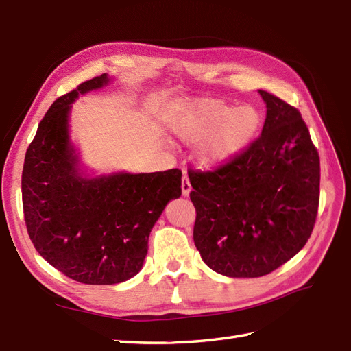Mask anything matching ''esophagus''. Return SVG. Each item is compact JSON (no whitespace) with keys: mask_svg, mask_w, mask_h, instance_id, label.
<instances>
[{"mask_svg":"<svg viewBox=\"0 0 351 351\" xmlns=\"http://www.w3.org/2000/svg\"><path fill=\"white\" fill-rule=\"evenodd\" d=\"M190 192H192V186H190L189 177L184 176L182 180V193H183V196H189Z\"/></svg>","mask_w":351,"mask_h":351,"instance_id":"34e87169","label":"esophagus"}]
</instances>
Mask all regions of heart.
<instances>
[{
  "instance_id": "heart-1",
  "label": "heart",
  "mask_w": 351,
  "mask_h": 351,
  "mask_svg": "<svg viewBox=\"0 0 351 351\" xmlns=\"http://www.w3.org/2000/svg\"><path fill=\"white\" fill-rule=\"evenodd\" d=\"M177 141L199 145V165L214 169L230 165L247 149L261 127V115L252 107L236 108L221 101L199 99L177 105L167 117Z\"/></svg>"
}]
</instances>
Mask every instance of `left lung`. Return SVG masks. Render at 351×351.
I'll list each match as a JSON object with an SVG mask.
<instances>
[{
    "mask_svg": "<svg viewBox=\"0 0 351 351\" xmlns=\"http://www.w3.org/2000/svg\"><path fill=\"white\" fill-rule=\"evenodd\" d=\"M259 139L214 173L189 171L195 246L208 267L256 278L290 261L309 240L319 204V155L300 112L274 95Z\"/></svg>",
    "mask_w": 351,
    "mask_h": 351,
    "instance_id": "1",
    "label": "left lung"
}]
</instances>
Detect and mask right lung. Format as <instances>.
Masks as SVG:
<instances>
[{
    "instance_id": "1",
    "label": "right lung",
    "mask_w": 351,
    "mask_h": 351,
    "mask_svg": "<svg viewBox=\"0 0 351 351\" xmlns=\"http://www.w3.org/2000/svg\"><path fill=\"white\" fill-rule=\"evenodd\" d=\"M108 74L58 98L26 152L22 195L29 237L69 278L111 285L143 267L147 240L169 200L182 196V171L95 174L70 136L79 95L110 86Z\"/></svg>"
}]
</instances>
